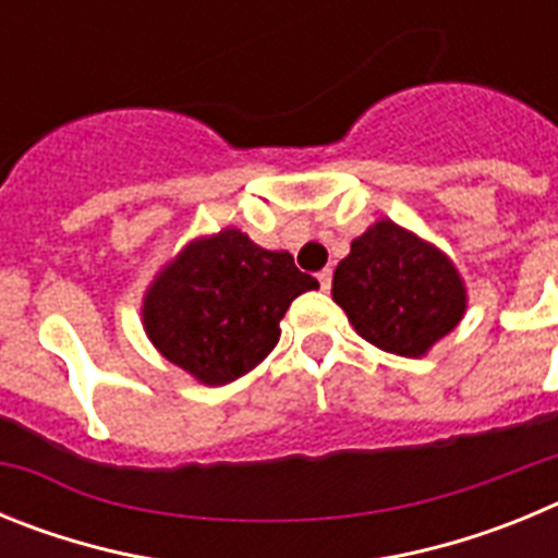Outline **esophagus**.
<instances>
[{
    "instance_id": "1",
    "label": "esophagus",
    "mask_w": 558,
    "mask_h": 558,
    "mask_svg": "<svg viewBox=\"0 0 558 558\" xmlns=\"http://www.w3.org/2000/svg\"><path fill=\"white\" fill-rule=\"evenodd\" d=\"M318 282H322V290H329V288H332V270L324 268L322 274H318Z\"/></svg>"
}]
</instances>
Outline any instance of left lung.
I'll use <instances>...</instances> for the list:
<instances>
[{"mask_svg":"<svg viewBox=\"0 0 558 558\" xmlns=\"http://www.w3.org/2000/svg\"><path fill=\"white\" fill-rule=\"evenodd\" d=\"M332 299L368 343L402 357L425 354L466 307L450 259L391 220L354 240L335 268Z\"/></svg>","mask_w":558,"mask_h":558,"instance_id":"1","label":"left lung"}]
</instances>
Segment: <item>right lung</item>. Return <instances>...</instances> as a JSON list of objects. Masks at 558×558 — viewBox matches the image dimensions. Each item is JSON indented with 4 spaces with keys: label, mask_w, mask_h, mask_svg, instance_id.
<instances>
[{
    "label": "right lung",
    "mask_w": 558,
    "mask_h": 558,
    "mask_svg": "<svg viewBox=\"0 0 558 558\" xmlns=\"http://www.w3.org/2000/svg\"><path fill=\"white\" fill-rule=\"evenodd\" d=\"M318 288L288 251H265L226 229L192 243L145 299V329L170 363L226 386L263 363L295 295Z\"/></svg>",
    "instance_id": "obj_1"
}]
</instances>
